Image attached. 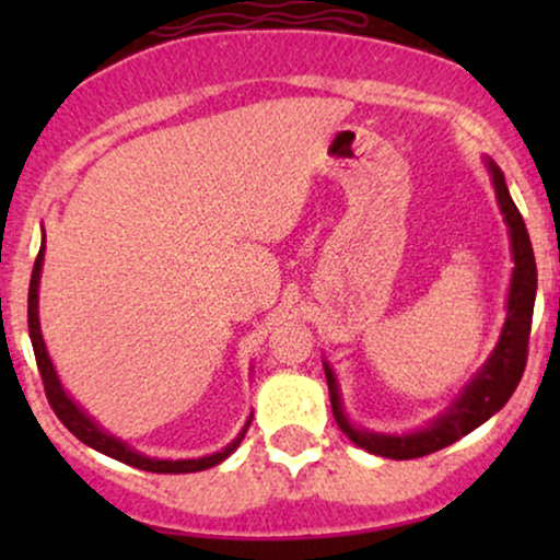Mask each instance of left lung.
I'll return each instance as SVG.
<instances>
[{"instance_id": "obj_1", "label": "left lung", "mask_w": 560, "mask_h": 560, "mask_svg": "<svg viewBox=\"0 0 560 560\" xmlns=\"http://www.w3.org/2000/svg\"><path fill=\"white\" fill-rule=\"evenodd\" d=\"M487 171H490L494 195H498V205L503 210L508 234H511V249H513V276L511 289H508V311L505 324L500 331L498 345H494L492 355L481 365V371L466 389L455 397L453 405L432 419L419 432L410 434H376L365 432V429L352 427L350 419L345 416L342 397H339V384L329 363H324L326 382H329V397L334 419H337L339 429L355 442L358 447L369 450V453L382 455V458L392 460H408L421 458V455L436 453V450L453 445L460 436L481 427L490 416L498 413L503 405L511 400L516 392L518 382L524 376L526 365V347H529V331H532V313H535V294H537V262L535 253H532L529 231L524 226V218L518 208L513 205L511 195H508L505 176L492 160H487Z\"/></svg>"}]
</instances>
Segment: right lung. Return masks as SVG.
<instances>
[{"mask_svg":"<svg viewBox=\"0 0 560 560\" xmlns=\"http://www.w3.org/2000/svg\"><path fill=\"white\" fill-rule=\"evenodd\" d=\"M42 266H44V240H42V249H38V255H36L34 273H31V287H28V334H31V345H34L38 374H42V382H44V392H47V400H49V405H52L57 419L66 423V429L70 434L79 436L83 445L100 450V453H105V455H110V458L120 460V464H128L133 468H141V471H152V474L205 471V468H213V466L221 464V460H226L229 455L234 453L236 447H240V442L244 440V434H247V427H249V421H253V416H249L247 423H244L242 432L236 434V440L231 442V445L223 447L221 453L205 455V458H189V460L147 458V455H141V453H137V450L128 447L126 442H120L118 436L107 434L105 429H102L94 419H89V416L83 413L79 405H75L66 395L60 378H57L55 365L47 355V347H44L42 326H38V279H42Z\"/></svg>","mask_w":560,"mask_h":560,"instance_id":"1","label":"right lung"}]
</instances>
